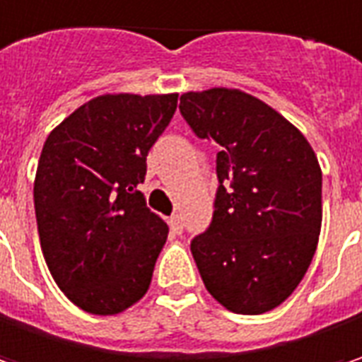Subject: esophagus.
Listing matches in <instances>:
<instances>
[{
	"label": "esophagus",
	"mask_w": 362,
	"mask_h": 362,
	"mask_svg": "<svg viewBox=\"0 0 362 362\" xmlns=\"http://www.w3.org/2000/svg\"><path fill=\"white\" fill-rule=\"evenodd\" d=\"M170 227L174 233H182V216L180 214H172L170 216Z\"/></svg>",
	"instance_id": "34e87169"
}]
</instances>
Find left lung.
I'll use <instances>...</instances> for the list:
<instances>
[{"mask_svg":"<svg viewBox=\"0 0 362 362\" xmlns=\"http://www.w3.org/2000/svg\"><path fill=\"white\" fill-rule=\"evenodd\" d=\"M180 113L221 148L212 223L190 243L200 277L230 312H269L290 298L316 253L318 158L298 127L239 88L184 93Z\"/></svg>","mask_w":362,"mask_h":362,"instance_id":"1","label":"left lung"}]
</instances>
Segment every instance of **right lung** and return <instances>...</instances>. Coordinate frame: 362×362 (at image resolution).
I'll return each mask as SVG.
<instances>
[{"mask_svg":"<svg viewBox=\"0 0 362 362\" xmlns=\"http://www.w3.org/2000/svg\"><path fill=\"white\" fill-rule=\"evenodd\" d=\"M176 105L178 93H107L44 141L34 180L40 247L56 286L88 314H119L150 288L168 225L137 186Z\"/></svg>","mask_w":362,"mask_h":362,"instance_id":"1","label":"right lung"}]
</instances>
